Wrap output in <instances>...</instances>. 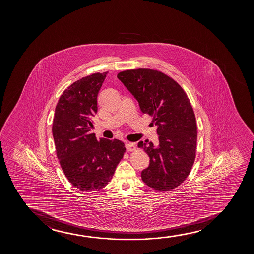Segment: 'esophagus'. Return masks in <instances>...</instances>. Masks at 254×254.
<instances>
[{"label":"esophagus","instance_id":"obj_1","mask_svg":"<svg viewBox=\"0 0 254 254\" xmlns=\"http://www.w3.org/2000/svg\"><path fill=\"white\" fill-rule=\"evenodd\" d=\"M126 148H127V151L132 152L136 149L135 145H134V143L126 142Z\"/></svg>","mask_w":254,"mask_h":254}]
</instances>
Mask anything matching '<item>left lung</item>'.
I'll return each instance as SVG.
<instances>
[{
	"instance_id": "8db88e82",
	"label": "left lung",
	"mask_w": 254,
	"mask_h": 254,
	"mask_svg": "<svg viewBox=\"0 0 254 254\" xmlns=\"http://www.w3.org/2000/svg\"><path fill=\"white\" fill-rule=\"evenodd\" d=\"M117 77L157 126V146L147 140L138 143L150 158L149 166L141 172L142 181L158 191L177 188L188 178L196 156L197 125L188 95L157 70H126Z\"/></svg>"
}]
</instances>
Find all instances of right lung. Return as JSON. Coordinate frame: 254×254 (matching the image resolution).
Returning <instances> with one entry per match:
<instances>
[{"label":"right lung","instance_id":"1","mask_svg":"<svg viewBox=\"0 0 254 254\" xmlns=\"http://www.w3.org/2000/svg\"><path fill=\"white\" fill-rule=\"evenodd\" d=\"M108 73H93L73 82L56 105L52 132L57 158L66 179L81 191L106 187L126 152L121 140H97L90 132L98 93Z\"/></svg>","mask_w":254,"mask_h":254}]
</instances>
